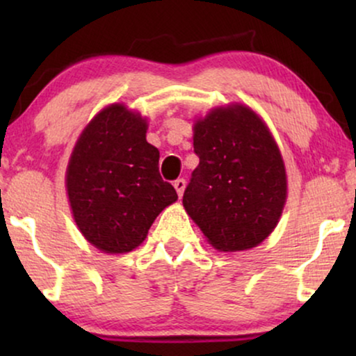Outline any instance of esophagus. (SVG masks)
I'll return each instance as SVG.
<instances>
[{
	"label": "esophagus",
	"mask_w": 356,
	"mask_h": 356,
	"mask_svg": "<svg viewBox=\"0 0 356 356\" xmlns=\"http://www.w3.org/2000/svg\"><path fill=\"white\" fill-rule=\"evenodd\" d=\"M173 186H175V189H177L178 196L181 197V196H183V193H184V188H186V181H184L183 178H179V179H177V181L173 183Z\"/></svg>",
	"instance_id": "esophagus-1"
}]
</instances>
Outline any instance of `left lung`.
Returning a JSON list of instances; mask_svg holds the SVG:
<instances>
[{
	"instance_id": "1",
	"label": "left lung",
	"mask_w": 356,
	"mask_h": 356,
	"mask_svg": "<svg viewBox=\"0 0 356 356\" xmlns=\"http://www.w3.org/2000/svg\"><path fill=\"white\" fill-rule=\"evenodd\" d=\"M199 165L183 207L211 246L240 252L259 246L286 202L285 162L269 126L251 106H216L193 124Z\"/></svg>"
}]
</instances>
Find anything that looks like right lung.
Returning a JSON list of instances; mask_svg holds the SVG:
<instances>
[{
	"label": "right lung",
	"mask_w": 356,
	"mask_h": 356,
	"mask_svg": "<svg viewBox=\"0 0 356 356\" xmlns=\"http://www.w3.org/2000/svg\"><path fill=\"white\" fill-rule=\"evenodd\" d=\"M147 118L124 104L102 108L81 131L66 168V194L82 236L105 254L143 245L178 194L159 173Z\"/></svg>",
	"instance_id": "1"
}]
</instances>
